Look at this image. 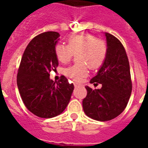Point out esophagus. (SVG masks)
Returning <instances> with one entry per match:
<instances>
[{
  "label": "esophagus",
  "instance_id": "34e87169",
  "mask_svg": "<svg viewBox=\"0 0 148 148\" xmlns=\"http://www.w3.org/2000/svg\"><path fill=\"white\" fill-rule=\"evenodd\" d=\"M74 86H75V87H80V86H82V84L78 83V82H74Z\"/></svg>",
  "mask_w": 148,
  "mask_h": 148
}]
</instances>
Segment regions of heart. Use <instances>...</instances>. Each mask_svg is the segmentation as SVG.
Masks as SVG:
<instances>
[{"label": "heart", "instance_id": "obj_1", "mask_svg": "<svg viewBox=\"0 0 148 148\" xmlns=\"http://www.w3.org/2000/svg\"><path fill=\"white\" fill-rule=\"evenodd\" d=\"M67 45L58 44L55 47V54L58 61L66 64L77 54L78 63L65 70V74L74 80L79 81L87 76L88 66L91 70H97L102 66L108 53L105 40L96 38L95 35H73L66 40Z\"/></svg>", "mask_w": 148, "mask_h": 148}]
</instances>
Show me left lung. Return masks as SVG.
<instances>
[{
	"instance_id": "1",
	"label": "left lung",
	"mask_w": 148,
	"mask_h": 148,
	"mask_svg": "<svg viewBox=\"0 0 148 148\" xmlns=\"http://www.w3.org/2000/svg\"><path fill=\"white\" fill-rule=\"evenodd\" d=\"M108 53L105 61L90 80L92 90L86 86L87 94L82 101L83 110L90 118L105 121L113 119L126 108L132 91L130 64L125 47L117 38L105 32Z\"/></svg>"
}]
</instances>
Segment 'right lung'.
Here are the masks:
<instances>
[{
    "label": "right lung",
    "instance_id": "1",
    "mask_svg": "<svg viewBox=\"0 0 148 148\" xmlns=\"http://www.w3.org/2000/svg\"><path fill=\"white\" fill-rule=\"evenodd\" d=\"M59 37L57 32L35 36L27 45L18 71L17 85L23 104L40 118L61 114L74 90L73 84L69 83L64 75L58 82L49 78V73L58 65L55 47Z\"/></svg>",
    "mask_w": 148,
    "mask_h": 148
}]
</instances>
